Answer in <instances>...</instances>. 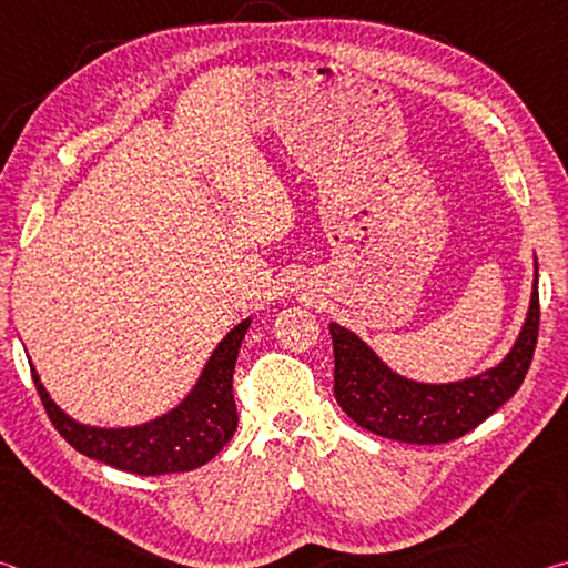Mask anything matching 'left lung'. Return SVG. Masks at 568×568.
Here are the masks:
<instances>
[{
	"label": "left lung",
	"mask_w": 568,
	"mask_h": 568,
	"mask_svg": "<svg viewBox=\"0 0 568 568\" xmlns=\"http://www.w3.org/2000/svg\"><path fill=\"white\" fill-rule=\"evenodd\" d=\"M538 277V265H536ZM514 348L506 358L456 383H418L393 373L353 331L331 323L335 398L371 434L400 444H448L484 423L521 388L538 338V281Z\"/></svg>",
	"instance_id": "1"
}]
</instances>
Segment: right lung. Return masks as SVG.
Returning <instances> with one entry per match:
<instances>
[{
  "label": "right lung",
  "instance_id": "1",
  "mask_svg": "<svg viewBox=\"0 0 568 568\" xmlns=\"http://www.w3.org/2000/svg\"><path fill=\"white\" fill-rule=\"evenodd\" d=\"M250 328V318L237 323L210 355L195 388L178 408L165 416L130 428L84 426L57 406L32 368L37 393L60 436L82 456L102 460L128 474L162 476L180 474L207 464L237 428V408L233 398V373L240 343Z\"/></svg>",
  "mask_w": 568,
  "mask_h": 568
}]
</instances>
